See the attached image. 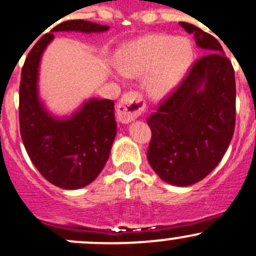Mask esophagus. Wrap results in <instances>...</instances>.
I'll return each instance as SVG.
<instances>
[{"instance_id": "esophagus-1", "label": "esophagus", "mask_w": 256, "mask_h": 256, "mask_svg": "<svg viewBox=\"0 0 256 256\" xmlns=\"http://www.w3.org/2000/svg\"><path fill=\"white\" fill-rule=\"evenodd\" d=\"M146 104L142 95L130 91L121 98L118 104V118L121 122H130L145 112Z\"/></svg>"}]
</instances>
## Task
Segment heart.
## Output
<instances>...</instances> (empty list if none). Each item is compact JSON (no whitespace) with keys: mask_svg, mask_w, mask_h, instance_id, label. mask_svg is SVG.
Segmentation results:
<instances>
[{"mask_svg":"<svg viewBox=\"0 0 256 256\" xmlns=\"http://www.w3.org/2000/svg\"><path fill=\"white\" fill-rule=\"evenodd\" d=\"M192 46L186 37L151 34L128 46L120 56L126 78L148 75L146 86L154 98H164L175 88L192 62Z\"/></svg>","mask_w":256,"mask_h":256,"instance_id":"1","label":"heart"}]
</instances>
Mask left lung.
<instances>
[{"instance_id":"left-lung-1","label":"left lung","mask_w":256,"mask_h":256,"mask_svg":"<svg viewBox=\"0 0 256 256\" xmlns=\"http://www.w3.org/2000/svg\"><path fill=\"white\" fill-rule=\"evenodd\" d=\"M205 54L194 62L172 94L148 118L151 141L148 160L161 180L188 186L218 166L235 128V75L222 44L188 22Z\"/></svg>"}]
</instances>
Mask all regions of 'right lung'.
Wrapping results in <instances>:
<instances>
[{
  "mask_svg": "<svg viewBox=\"0 0 256 256\" xmlns=\"http://www.w3.org/2000/svg\"><path fill=\"white\" fill-rule=\"evenodd\" d=\"M106 24L71 20L51 32H105ZM46 34L26 57L20 84V130L32 164L54 185L68 190L92 182L105 166L116 136L114 101L90 98L66 118H54L38 98V68L42 54L54 40Z\"/></svg>",
  "mask_w": 256,
  "mask_h": 256,
  "instance_id": "obj_1",
  "label": "right lung"
}]
</instances>
